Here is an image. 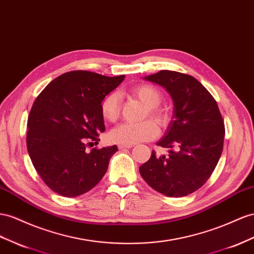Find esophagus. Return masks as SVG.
I'll use <instances>...</instances> for the list:
<instances>
[{"label":"esophagus","mask_w":254,"mask_h":254,"mask_svg":"<svg viewBox=\"0 0 254 254\" xmlns=\"http://www.w3.org/2000/svg\"><path fill=\"white\" fill-rule=\"evenodd\" d=\"M132 146H133L132 144H128V145H124V144H120L119 148H120V149H125V148H131Z\"/></svg>","instance_id":"obj_1"}]
</instances>
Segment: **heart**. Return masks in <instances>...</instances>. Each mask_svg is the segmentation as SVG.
<instances>
[{"label": "heart", "instance_id": "b5f03b06", "mask_svg": "<svg viewBox=\"0 0 254 254\" xmlns=\"http://www.w3.org/2000/svg\"><path fill=\"white\" fill-rule=\"evenodd\" d=\"M133 96L145 104L147 110L145 118L149 116L157 124L164 126L170 120V114L159 104L162 100L161 92L153 84L143 83L131 88ZM121 98L118 93H110L101 101V114L108 122H116L121 115ZM158 134V128L152 121H144L139 124L123 123L111 131V140L118 144H135L154 140Z\"/></svg>", "mask_w": 254, "mask_h": 254}]
</instances>
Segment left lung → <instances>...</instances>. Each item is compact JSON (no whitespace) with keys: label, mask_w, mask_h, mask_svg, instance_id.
Masks as SVG:
<instances>
[{"label":"left lung","mask_w":254,"mask_h":254,"mask_svg":"<svg viewBox=\"0 0 254 254\" xmlns=\"http://www.w3.org/2000/svg\"><path fill=\"white\" fill-rule=\"evenodd\" d=\"M145 79L166 87L174 102V115L157 143L171 148L169 156H156L153 150L140 174L164 195H188L207 182L220 158L225 133L222 115L212 95L190 74L160 70Z\"/></svg>","instance_id":"left-lung-1"}]
</instances>
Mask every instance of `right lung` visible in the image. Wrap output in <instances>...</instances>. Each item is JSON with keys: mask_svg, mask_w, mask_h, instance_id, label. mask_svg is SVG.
<instances>
[{"mask_svg": "<svg viewBox=\"0 0 254 254\" xmlns=\"http://www.w3.org/2000/svg\"><path fill=\"white\" fill-rule=\"evenodd\" d=\"M125 76L73 70L51 81L34 101L26 147L44 183L60 195L84 194L106 174L118 146L97 145L105 123L101 101Z\"/></svg>", "mask_w": 254, "mask_h": 254, "instance_id": "obj_1", "label": "right lung"}]
</instances>
